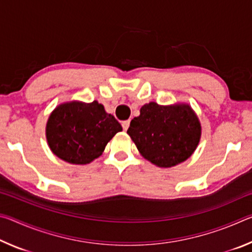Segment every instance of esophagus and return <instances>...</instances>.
I'll return each instance as SVG.
<instances>
[{
	"label": "esophagus",
	"instance_id": "esophagus-1",
	"mask_svg": "<svg viewBox=\"0 0 252 252\" xmlns=\"http://www.w3.org/2000/svg\"><path fill=\"white\" fill-rule=\"evenodd\" d=\"M129 126H130V121L129 120L122 122V127H123V130H125V131H126L127 129H129Z\"/></svg>",
	"mask_w": 252,
	"mask_h": 252
}]
</instances>
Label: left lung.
Instances as JSON below:
<instances>
[{"label": "left lung", "instance_id": "left-lung-1", "mask_svg": "<svg viewBox=\"0 0 252 252\" xmlns=\"http://www.w3.org/2000/svg\"><path fill=\"white\" fill-rule=\"evenodd\" d=\"M126 133L141 156L160 168H171L197 149L201 125L189 104H144L140 116L131 120Z\"/></svg>", "mask_w": 252, "mask_h": 252}]
</instances>
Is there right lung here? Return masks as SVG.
Wrapping results in <instances>:
<instances>
[{"instance_id": "right-lung-1", "label": "right lung", "mask_w": 252, "mask_h": 252, "mask_svg": "<svg viewBox=\"0 0 252 252\" xmlns=\"http://www.w3.org/2000/svg\"><path fill=\"white\" fill-rule=\"evenodd\" d=\"M122 126L97 101H71L53 110L46 123V140L55 156L72 164H88L104 151Z\"/></svg>"}]
</instances>
